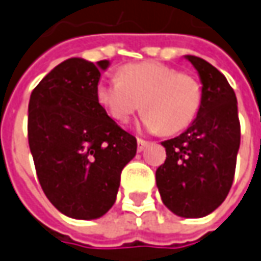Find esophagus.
<instances>
[{
  "label": "esophagus",
  "mask_w": 261,
  "mask_h": 261,
  "mask_svg": "<svg viewBox=\"0 0 261 261\" xmlns=\"http://www.w3.org/2000/svg\"><path fill=\"white\" fill-rule=\"evenodd\" d=\"M146 145H148V142L146 141H143V139H138V151L142 152L145 148H146Z\"/></svg>",
  "instance_id": "esophagus-1"
}]
</instances>
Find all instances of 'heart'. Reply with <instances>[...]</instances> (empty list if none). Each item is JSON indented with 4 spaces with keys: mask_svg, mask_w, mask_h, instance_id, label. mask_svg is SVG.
Returning a JSON list of instances; mask_svg holds the SVG:
<instances>
[{
    "mask_svg": "<svg viewBox=\"0 0 261 261\" xmlns=\"http://www.w3.org/2000/svg\"><path fill=\"white\" fill-rule=\"evenodd\" d=\"M118 76L97 86V99L115 120L127 122L142 106L143 126L174 135L197 118L201 87L191 76L156 61L126 64Z\"/></svg>",
    "mask_w": 261,
    "mask_h": 261,
    "instance_id": "1",
    "label": "heart"
}]
</instances>
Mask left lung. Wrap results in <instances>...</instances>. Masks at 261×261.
Returning a JSON list of instances; mask_svg holds the SVG:
<instances>
[{"instance_id":"1","label":"left lung","mask_w":261,"mask_h":261,"mask_svg":"<svg viewBox=\"0 0 261 261\" xmlns=\"http://www.w3.org/2000/svg\"><path fill=\"white\" fill-rule=\"evenodd\" d=\"M201 82L197 118L179 136L162 142L165 162L156 169L162 202L175 216L201 218L220 207L230 191L240 148L237 97L223 73L187 54Z\"/></svg>"}]
</instances>
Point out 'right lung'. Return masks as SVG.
<instances>
[{
    "label": "right lung",
    "mask_w": 261,
    "mask_h": 261,
    "mask_svg": "<svg viewBox=\"0 0 261 261\" xmlns=\"http://www.w3.org/2000/svg\"><path fill=\"white\" fill-rule=\"evenodd\" d=\"M109 60L80 57L56 66L30 96L29 143L45 197L61 214L96 220L116 201L120 172L136 139L108 116L97 99Z\"/></svg>",
    "instance_id": "1"
}]
</instances>
